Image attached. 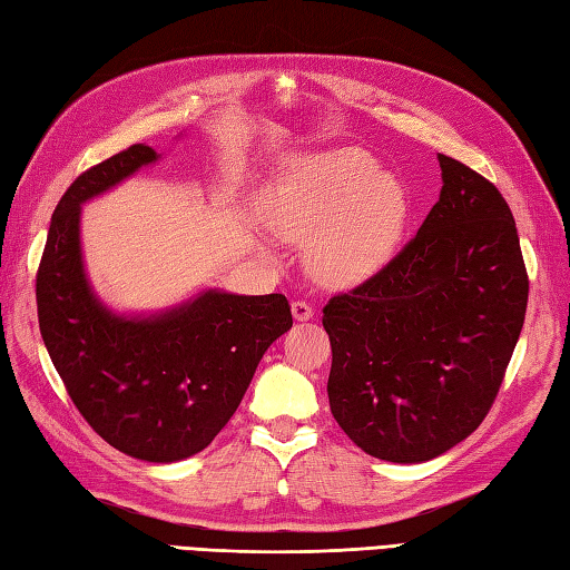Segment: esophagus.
Masks as SVG:
<instances>
[{"label": "esophagus", "instance_id": "esophagus-1", "mask_svg": "<svg viewBox=\"0 0 570 570\" xmlns=\"http://www.w3.org/2000/svg\"><path fill=\"white\" fill-rule=\"evenodd\" d=\"M292 313H294L296 321H311L313 318V306L306 304V301H294Z\"/></svg>", "mask_w": 570, "mask_h": 570}]
</instances>
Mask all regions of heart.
Listing matches in <instances>:
<instances>
[{
	"label": "heart",
	"mask_w": 570,
	"mask_h": 570,
	"mask_svg": "<svg viewBox=\"0 0 570 570\" xmlns=\"http://www.w3.org/2000/svg\"><path fill=\"white\" fill-rule=\"evenodd\" d=\"M266 220L288 245H314L311 269L323 284L350 286L392 259L409 223V196L362 151L306 156L274 178Z\"/></svg>",
	"instance_id": "b5f03b06"
}]
</instances>
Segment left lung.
Masks as SVG:
<instances>
[{"instance_id": "obj_1", "label": "left lung", "mask_w": 570, "mask_h": 570, "mask_svg": "<svg viewBox=\"0 0 570 570\" xmlns=\"http://www.w3.org/2000/svg\"><path fill=\"white\" fill-rule=\"evenodd\" d=\"M443 188L414 239L323 308L331 411L350 441L423 463L475 431L524 325L529 276L510 205L439 154Z\"/></svg>"}]
</instances>
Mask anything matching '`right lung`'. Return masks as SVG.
<instances>
[{
	"mask_svg": "<svg viewBox=\"0 0 570 570\" xmlns=\"http://www.w3.org/2000/svg\"><path fill=\"white\" fill-rule=\"evenodd\" d=\"M159 159L135 144L88 168L56 205L36 274L39 328L92 431L131 458L200 453L235 414L262 355L294 325L286 296L198 294L151 316H119L82 266L80 205Z\"/></svg>",
	"mask_w": 570,
	"mask_h": 570,
	"instance_id": "right-lung-1",
	"label": "right lung"
}]
</instances>
